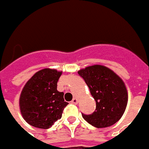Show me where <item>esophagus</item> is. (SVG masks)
<instances>
[{"label": "esophagus", "instance_id": "esophagus-1", "mask_svg": "<svg viewBox=\"0 0 149 149\" xmlns=\"http://www.w3.org/2000/svg\"><path fill=\"white\" fill-rule=\"evenodd\" d=\"M71 103L74 104H78V101L77 98H75V97H74L73 99H72V101H71Z\"/></svg>", "mask_w": 149, "mask_h": 149}]
</instances>
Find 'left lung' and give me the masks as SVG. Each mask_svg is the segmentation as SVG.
<instances>
[{
    "mask_svg": "<svg viewBox=\"0 0 149 149\" xmlns=\"http://www.w3.org/2000/svg\"><path fill=\"white\" fill-rule=\"evenodd\" d=\"M96 102L91 115L82 114L86 122L96 128H106L122 118L128 103V92L123 81L113 71L102 65H92L78 71Z\"/></svg>",
    "mask_w": 149,
    "mask_h": 149,
    "instance_id": "left-lung-1",
    "label": "left lung"
}]
</instances>
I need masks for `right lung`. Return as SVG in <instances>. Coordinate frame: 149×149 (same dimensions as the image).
I'll use <instances>...</instances> for the list:
<instances>
[{"mask_svg":"<svg viewBox=\"0 0 149 149\" xmlns=\"http://www.w3.org/2000/svg\"><path fill=\"white\" fill-rule=\"evenodd\" d=\"M61 71L45 68L35 73L21 91L19 104L24 119L35 128L47 129L62 116L68 105L57 90Z\"/></svg>","mask_w":149,"mask_h":149,"instance_id":"right-lung-1","label":"right lung"}]
</instances>
